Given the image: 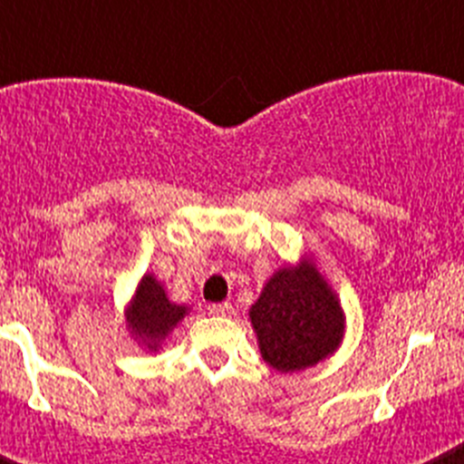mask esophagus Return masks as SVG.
<instances>
[{
	"instance_id": "34e87169",
	"label": "esophagus",
	"mask_w": 464,
	"mask_h": 464,
	"mask_svg": "<svg viewBox=\"0 0 464 464\" xmlns=\"http://www.w3.org/2000/svg\"><path fill=\"white\" fill-rule=\"evenodd\" d=\"M208 314H211V315H223V318H227V315L235 314V306L229 304V302H220V304H211V306H208Z\"/></svg>"
}]
</instances>
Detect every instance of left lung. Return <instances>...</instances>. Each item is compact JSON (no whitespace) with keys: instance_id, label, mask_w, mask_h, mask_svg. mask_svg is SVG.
I'll return each instance as SVG.
<instances>
[{"instance_id":"left-lung-1","label":"left lung","mask_w":464,"mask_h":464,"mask_svg":"<svg viewBox=\"0 0 464 464\" xmlns=\"http://www.w3.org/2000/svg\"><path fill=\"white\" fill-rule=\"evenodd\" d=\"M248 318L262 358L281 374L314 367L334 353L346 323L337 295L309 260L278 269Z\"/></svg>"}]
</instances>
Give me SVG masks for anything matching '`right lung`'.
<instances>
[{
    "mask_svg": "<svg viewBox=\"0 0 464 464\" xmlns=\"http://www.w3.org/2000/svg\"><path fill=\"white\" fill-rule=\"evenodd\" d=\"M186 314L188 306L174 304L153 274H143L125 311V321L127 330L132 332V337L139 339L143 348L158 351L169 337V332L186 318Z\"/></svg>",
    "mask_w": 464,
    "mask_h": 464,
    "instance_id": "right-lung-1",
    "label": "right lung"
}]
</instances>
